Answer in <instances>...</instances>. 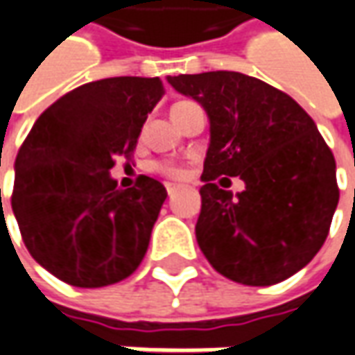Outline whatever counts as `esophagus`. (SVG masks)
Returning a JSON list of instances; mask_svg holds the SVG:
<instances>
[{"mask_svg": "<svg viewBox=\"0 0 355 355\" xmlns=\"http://www.w3.org/2000/svg\"><path fill=\"white\" fill-rule=\"evenodd\" d=\"M165 187H167V194H168V196H173V194H175L177 190H180V184H173V182H167Z\"/></svg>", "mask_w": 355, "mask_h": 355, "instance_id": "obj_1", "label": "esophagus"}]
</instances>
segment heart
Instances as JSON below:
<instances>
[{
  "label": "heart",
  "instance_id": "b5f03b06",
  "mask_svg": "<svg viewBox=\"0 0 355 355\" xmlns=\"http://www.w3.org/2000/svg\"><path fill=\"white\" fill-rule=\"evenodd\" d=\"M155 171L161 173V175H165V177L171 178H178L184 175V168L177 165V163H155Z\"/></svg>",
  "mask_w": 355,
  "mask_h": 355
}]
</instances>
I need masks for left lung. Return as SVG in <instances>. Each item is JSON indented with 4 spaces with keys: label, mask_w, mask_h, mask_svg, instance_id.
<instances>
[{
    "label": "left lung",
    "mask_w": 355,
    "mask_h": 355,
    "mask_svg": "<svg viewBox=\"0 0 355 355\" xmlns=\"http://www.w3.org/2000/svg\"><path fill=\"white\" fill-rule=\"evenodd\" d=\"M209 118L198 245L221 276L272 286L307 266L338 206L336 161L313 118L276 87L239 71L167 77ZM241 176L233 197L213 180Z\"/></svg>",
    "instance_id": "1"
}]
</instances>
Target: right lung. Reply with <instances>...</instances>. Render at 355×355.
Returning a JSON list of instances; mask_svg holds the SVG:
<instances>
[{
	"label": "right lung",
	"instance_id": "right-lung-1",
	"mask_svg": "<svg viewBox=\"0 0 355 355\" xmlns=\"http://www.w3.org/2000/svg\"><path fill=\"white\" fill-rule=\"evenodd\" d=\"M159 77H108L60 96L38 116L15 159L11 208L31 257L76 288L134 274L167 198L155 178L120 190L114 157L134 153L163 96Z\"/></svg>",
	"mask_w": 355,
	"mask_h": 355
}]
</instances>
